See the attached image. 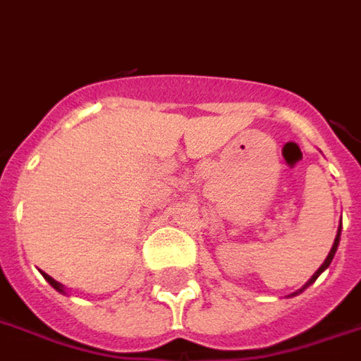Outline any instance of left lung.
I'll list each match as a JSON object with an SVG mask.
<instances>
[{
	"label": "left lung",
	"instance_id": "8db88e82",
	"mask_svg": "<svg viewBox=\"0 0 361 361\" xmlns=\"http://www.w3.org/2000/svg\"><path fill=\"white\" fill-rule=\"evenodd\" d=\"M339 234H341V224H339V228H337V236H336V240H334V246H331V250H329V255H327V259L323 260L322 267H319V269L315 271V274H313V276H311V279L307 281V283L303 285V287H301V289L297 290V293H293V297H295V295H299V293H303V289H307V287H309L311 283H315V281H317V276H319V274H322L323 271H325V269H327V267L331 264V260H334V257H336L337 244H339Z\"/></svg>",
	"mask_w": 361,
	"mask_h": 361
}]
</instances>
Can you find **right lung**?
<instances>
[{
	"label": "right lung",
	"mask_w": 361,
	"mask_h": 361,
	"mask_svg": "<svg viewBox=\"0 0 361 361\" xmlns=\"http://www.w3.org/2000/svg\"><path fill=\"white\" fill-rule=\"evenodd\" d=\"M42 274H44V279H46V281H48V283H50V285H52V287H54L56 290L64 293V285H60V283H58V281H54V279H52L50 274H46V273H42Z\"/></svg>",
	"instance_id": "add662e5"
}]
</instances>
